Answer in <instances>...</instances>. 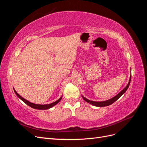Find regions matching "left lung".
Segmentation results:
<instances>
[{
	"label": "left lung",
	"mask_w": 147,
	"mask_h": 147,
	"mask_svg": "<svg viewBox=\"0 0 147 147\" xmlns=\"http://www.w3.org/2000/svg\"><path fill=\"white\" fill-rule=\"evenodd\" d=\"M131 75L130 76V78H129V83L128 84H127V86L124 88L123 90L119 92L118 94L115 96V97H112V99H109L107 100H105V101H102V102H97V101H92V100H88V99L85 98V97H83L82 96V97L83 99L85 100L86 102H87L88 103L92 105H94V106H96V107H105V106H108V105H110L111 104H112L113 103H114V102L117 100L120 97H121L124 92H125L126 91V90H127V88L129 87V86L130 84V82H131Z\"/></svg>",
	"instance_id": "left-lung-1"
}]
</instances>
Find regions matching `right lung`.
Instances as JSON below:
<instances>
[{
  "mask_svg": "<svg viewBox=\"0 0 147 147\" xmlns=\"http://www.w3.org/2000/svg\"><path fill=\"white\" fill-rule=\"evenodd\" d=\"M13 90H14L15 92L16 95L19 97V98L21 100H23L25 104H27L28 105L30 106V107H32L33 109H38V110H47V109H50L51 107H53V106H55V105H56L58 102L61 100L62 99V96L60 97V98L57 100L56 101L53 102V103H51V104H44V105H41V104H34V103H32V102H30L27 100H26L25 99H24L23 97H22L20 94H18V93L14 89V88H13Z\"/></svg>",
  "mask_w": 147,
  "mask_h": 147,
  "instance_id": "1",
  "label": "right lung"
}]
</instances>
